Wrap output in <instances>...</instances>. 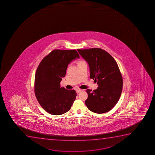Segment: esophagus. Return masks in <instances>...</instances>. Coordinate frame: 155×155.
<instances>
[{"instance_id":"34e87169","label":"esophagus","mask_w":155,"mask_h":155,"mask_svg":"<svg viewBox=\"0 0 155 155\" xmlns=\"http://www.w3.org/2000/svg\"><path fill=\"white\" fill-rule=\"evenodd\" d=\"M82 91V90L81 89H77L76 90V92L77 94H78V93H80Z\"/></svg>"}]
</instances>
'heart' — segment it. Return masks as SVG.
<instances>
[{"label": "heart", "instance_id": "b5f03b06", "mask_svg": "<svg viewBox=\"0 0 155 155\" xmlns=\"http://www.w3.org/2000/svg\"><path fill=\"white\" fill-rule=\"evenodd\" d=\"M84 62L83 61H79V62H78V64H80V63H82V62Z\"/></svg>", "mask_w": 155, "mask_h": 155}]
</instances>
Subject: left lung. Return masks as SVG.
Returning a JSON list of instances; mask_svg holds the SVG:
<instances>
[{"instance_id": "1", "label": "left lung", "mask_w": 155, "mask_h": 155, "mask_svg": "<svg viewBox=\"0 0 155 155\" xmlns=\"http://www.w3.org/2000/svg\"><path fill=\"white\" fill-rule=\"evenodd\" d=\"M77 51L88 63L90 78L98 84L96 90H86L87 107L98 114L109 111L118 102L122 92L123 81L118 64L111 55L100 48Z\"/></svg>"}]
</instances>
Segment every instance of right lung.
Listing matches in <instances>:
<instances>
[{"instance_id":"obj_1","label":"right lung","mask_w":155,"mask_h":155,"mask_svg":"<svg viewBox=\"0 0 155 155\" xmlns=\"http://www.w3.org/2000/svg\"><path fill=\"white\" fill-rule=\"evenodd\" d=\"M79 57L75 50H54L38 66L35 74V95L41 107L50 114L61 115L68 112L75 101V90L61 87L60 82L65 76L68 65Z\"/></svg>"}]
</instances>
